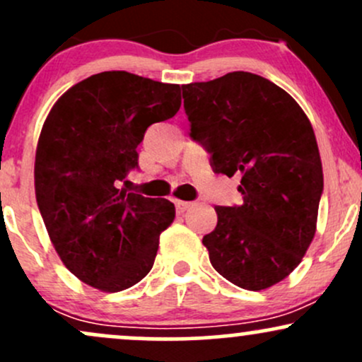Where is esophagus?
<instances>
[{
  "instance_id": "esophagus-1",
  "label": "esophagus",
  "mask_w": 362,
  "mask_h": 362,
  "mask_svg": "<svg viewBox=\"0 0 362 362\" xmlns=\"http://www.w3.org/2000/svg\"><path fill=\"white\" fill-rule=\"evenodd\" d=\"M190 206H192V202H185V201H175V209H177V213H178V214L185 213V211L189 209Z\"/></svg>"
}]
</instances>
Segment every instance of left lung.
<instances>
[{
	"label": "left lung",
	"instance_id": "1",
	"mask_svg": "<svg viewBox=\"0 0 362 362\" xmlns=\"http://www.w3.org/2000/svg\"><path fill=\"white\" fill-rule=\"evenodd\" d=\"M182 97L214 173L242 177L243 202L214 207L218 224L202 238L211 264L238 288H271L317 231L323 172L313 127L288 91L253 73L189 83Z\"/></svg>",
	"mask_w": 362,
	"mask_h": 362
}]
</instances>
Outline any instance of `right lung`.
Segmentation results:
<instances>
[{
	"label": "right lung",
	"mask_w": 362,
	"mask_h": 362,
	"mask_svg": "<svg viewBox=\"0 0 362 362\" xmlns=\"http://www.w3.org/2000/svg\"><path fill=\"white\" fill-rule=\"evenodd\" d=\"M182 105L180 86L103 71L71 86L45 119L35 153V197L62 264L117 293L151 271L175 206L119 189L138 168V144Z\"/></svg>",
	"instance_id": "obj_1"
}]
</instances>
